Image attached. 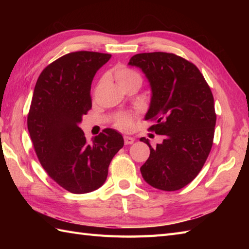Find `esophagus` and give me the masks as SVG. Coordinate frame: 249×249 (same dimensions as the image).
I'll list each match as a JSON object with an SVG mask.
<instances>
[{"mask_svg":"<svg viewBox=\"0 0 249 249\" xmlns=\"http://www.w3.org/2000/svg\"><path fill=\"white\" fill-rule=\"evenodd\" d=\"M134 141H135V138H133V137L124 136V142H125V144H133Z\"/></svg>","mask_w":249,"mask_h":249,"instance_id":"1","label":"esophagus"}]
</instances>
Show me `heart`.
Returning <instances> with one entry per match:
<instances>
[{"instance_id":"obj_1","label":"heart","mask_w":249,"mask_h":249,"mask_svg":"<svg viewBox=\"0 0 249 249\" xmlns=\"http://www.w3.org/2000/svg\"><path fill=\"white\" fill-rule=\"evenodd\" d=\"M114 77L118 81L119 86H123V84H126L128 82H133V81H138L141 83V77L139 76V73H137L130 68L124 67V66H120L118 68H115L114 71ZM131 123V116L128 114H124L121 115L120 118L116 120V126L122 129H127Z\"/></svg>"}]
</instances>
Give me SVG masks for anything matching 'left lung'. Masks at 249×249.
I'll use <instances>...</instances> for the list:
<instances>
[{
	"label": "left lung",
	"instance_id": "8db88e82",
	"mask_svg": "<svg viewBox=\"0 0 249 249\" xmlns=\"http://www.w3.org/2000/svg\"><path fill=\"white\" fill-rule=\"evenodd\" d=\"M128 65L140 68L150 83L151 103L144 120L163 135L141 166L144 181L152 187L174 192L198 176L212 149L216 114L214 98L204 77L193 63L166 52L134 55Z\"/></svg>",
	"mask_w": 249,
	"mask_h": 249
}]
</instances>
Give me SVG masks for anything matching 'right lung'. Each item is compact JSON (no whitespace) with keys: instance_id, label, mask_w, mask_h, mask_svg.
I'll return each mask as SVG.
<instances>
[{"instance_id":"right-lung-1","label":"right lung","mask_w":249,"mask_h":249,"mask_svg":"<svg viewBox=\"0 0 249 249\" xmlns=\"http://www.w3.org/2000/svg\"><path fill=\"white\" fill-rule=\"evenodd\" d=\"M111 54L91 51L61 56L41 71L34 89L28 129L48 176L72 194H87L105 183L113 156L124 145L107 128L88 142L80 128L92 107L91 84Z\"/></svg>"}]
</instances>
